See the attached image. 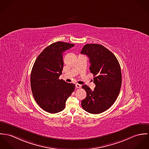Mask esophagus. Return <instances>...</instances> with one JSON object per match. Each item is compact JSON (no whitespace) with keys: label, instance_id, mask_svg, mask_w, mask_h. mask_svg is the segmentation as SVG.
<instances>
[{"label":"esophagus","instance_id":"obj_1","mask_svg":"<svg viewBox=\"0 0 149 149\" xmlns=\"http://www.w3.org/2000/svg\"><path fill=\"white\" fill-rule=\"evenodd\" d=\"M75 87H76L77 88H81V87H82V85H81V84L77 83V84H75Z\"/></svg>","mask_w":149,"mask_h":149}]
</instances>
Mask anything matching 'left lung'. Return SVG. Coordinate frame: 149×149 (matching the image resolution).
Listing matches in <instances>:
<instances>
[{
    "label": "left lung",
    "instance_id": "8db88e82",
    "mask_svg": "<svg viewBox=\"0 0 149 149\" xmlns=\"http://www.w3.org/2000/svg\"><path fill=\"white\" fill-rule=\"evenodd\" d=\"M81 53L89 58L90 70L95 84L93 91L87 85L83 86L87 96L81 102L82 107L89 113L100 114L109 109L119 95L122 84L120 65L116 56L100 45L87 44Z\"/></svg>",
    "mask_w": 149,
    "mask_h": 149
}]
</instances>
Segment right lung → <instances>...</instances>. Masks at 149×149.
<instances>
[{
    "instance_id": "add662e5",
    "label": "right lung",
    "mask_w": 149,
    "mask_h": 149,
    "mask_svg": "<svg viewBox=\"0 0 149 149\" xmlns=\"http://www.w3.org/2000/svg\"><path fill=\"white\" fill-rule=\"evenodd\" d=\"M74 44L57 42L45 49L37 57L31 73L33 98L45 111L57 113L66 106V101L75 90V84L59 79L63 67V53Z\"/></svg>"
}]
</instances>
